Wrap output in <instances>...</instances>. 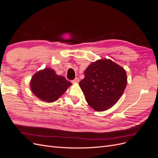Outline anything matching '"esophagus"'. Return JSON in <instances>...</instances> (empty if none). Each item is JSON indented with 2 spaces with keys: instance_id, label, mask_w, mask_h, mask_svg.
<instances>
[{
  "instance_id": "34e87169",
  "label": "esophagus",
  "mask_w": 158,
  "mask_h": 158,
  "mask_svg": "<svg viewBox=\"0 0 158 158\" xmlns=\"http://www.w3.org/2000/svg\"><path fill=\"white\" fill-rule=\"evenodd\" d=\"M79 81H80L79 78H75L74 80L72 81V82H73V83H75V84H77V83L79 82Z\"/></svg>"
}]
</instances>
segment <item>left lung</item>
<instances>
[{"label":"left lung","instance_id":"left-lung-1","mask_svg":"<svg viewBox=\"0 0 158 158\" xmlns=\"http://www.w3.org/2000/svg\"><path fill=\"white\" fill-rule=\"evenodd\" d=\"M79 83L89 106L96 111L113 107L127 86L125 70L111 59H102L91 63Z\"/></svg>","mask_w":158,"mask_h":158}]
</instances>
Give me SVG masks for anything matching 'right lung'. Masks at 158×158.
I'll use <instances>...</instances> for the list:
<instances>
[{
	"label": "right lung",
	"instance_id": "obj_1",
	"mask_svg": "<svg viewBox=\"0 0 158 158\" xmlns=\"http://www.w3.org/2000/svg\"><path fill=\"white\" fill-rule=\"evenodd\" d=\"M72 83L63 76L56 74L53 69L45 68L33 74L30 89L37 98L47 103L54 102L67 90Z\"/></svg>",
	"mask_w": 158,
	"mask_h": 158
}]
</instances>
